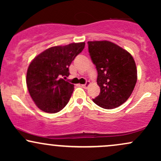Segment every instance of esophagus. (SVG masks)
I'll return each instance as SVG.
<instances>
[{"label":"esophagus","instance_id":"esophagus-1","mask_svg":"<svg viewBox=\"0 0 161 161\" xmlns=\"http://www.w3.org/2000/svg\"><path fill=\"white\" fill-rule=\"evenodd\" d=\"M90 85V82L89 81H87V82L85 83V84H83V85H82V86L83 87V88H87L88 87V86H89Z\"/></svg>","mask_w":161,"mask_h":161}]
</instances>
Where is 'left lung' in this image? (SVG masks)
I'll return each instance as SVG.
<instances>
[{
	"label": "left lung",
	"mask_w": 161,
	"mask_h": 161,
	"mask_svg": "<svg viewBox=\"0 0 161 161\" xmlns=\"http://www.w3.org/2000/svg\"><path fill=\"white\" fill-rule=\"evenodd\" d=\"M88 52L97 71L101 88L93 100L104 109L119 107L128 100L137 82L135 60L128 51L108 41L88 42Z\"/></svg>",
	"instance_id": "1"
}]
</instances>
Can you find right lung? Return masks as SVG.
I'll return each instance as SVG.
<instances>
[{"instance_id": "1", "label": "right lung", "mask_w": 161, "mask_h": 161, "mask_svg": "<svg viewBox=\"0 0 161 161\" xmlns=\"http://www.w3.org/2000/svg\"><path fill=\"white\" fill-rule=\"evenodd\" d=\"M85 45L80 42L50 47L29 64L27 88L35 104L42 111L57 113L69 102L74 86L63 77L69 75V66Z\"/></svg>"}]
</instances>
